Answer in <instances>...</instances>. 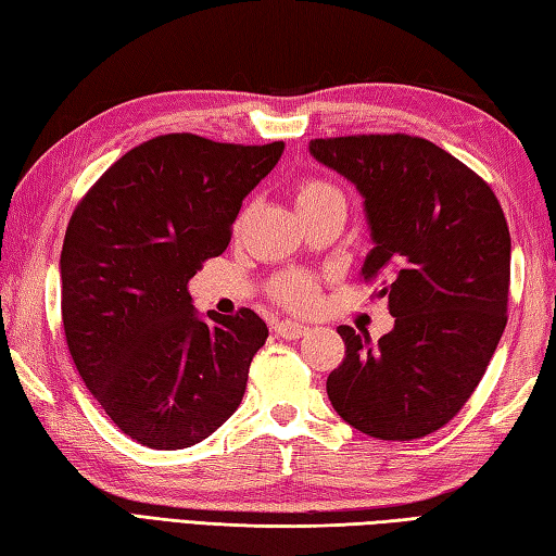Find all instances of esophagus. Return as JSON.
<instances>
[{"label":"esophagus","mask_w":556,"mask_h":556,"mask_svg":"<svg viewBox=\"0 0 556 556\" xmlns=\"http://www.w3.org/2000/svg\"><path fill=\"white\" fill-rule=\"evenodd\" d=\"M308 332V327L301 325V323H293V320H281L275 325V334L277 337H285V339H299Z\"/></svg>","instance_id":"34e87169"}]
</instances>
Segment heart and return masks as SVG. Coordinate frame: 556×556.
Wrapping results in <instances>:
<instances>
[{"mask_svg": "<svg viewBox=\"0 0 556 556\" xmlns=\"http://www.w3.org/2000/svg\"><path fill=\"white\" fill-rule=\"evenodd\" d=\"M332 198H341L339 188L325 179H315V176H305L293 186V203L301 212L323 205ZM269 296L287 308L305 311L317 299V279L305 271H285L269 281Z\"/></svg>", "mask_w": 556, "mask_h": 556, "instance_id": "heart-1", "label": "heart"}]
</instances>
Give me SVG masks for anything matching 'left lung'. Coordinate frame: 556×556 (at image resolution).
Segmentation results:
<instances>
[{
  "label": "left lung",
  "mask_w": 556,
  "mask_h": 556,
  "mask_svg": "<svg viewBox=\"0 0 556 556\" xmlns=\"http://www.w3.org/2000/svg\"><path fill=\"white\" fill-rule=\"evenodd\" d=\"M311 152L365 198L375 245L361 279L394 315L377 344L363 329H337L346 356L327 377L329 401L377 440H420L464 408L506 327L504 210L485 179L418 136L315 138Z\"/></svg>",
  "instance_id": "left-lung-1"
}]
</instances>
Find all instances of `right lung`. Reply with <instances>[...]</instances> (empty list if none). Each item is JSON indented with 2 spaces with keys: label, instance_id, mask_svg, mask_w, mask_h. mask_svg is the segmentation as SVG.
Returning <instances> with one entry per match:
<instances>
[{
  "label": "right lung",
  "instance_id": "1",
  "mask_svg": "<svg viewBox=\"0 0 556 556\" xmlns=\"http://www.w3.org/2000/svg\"><path fill=\"white\" fill-rule=\"evenodd\" d=\"M281 152V140L150 138L68 219L59 260L68 353L116 428L143 446H193L241 404L267 325L251 308L198 320L188 279L227 251L243 198Z\"/></svg>",
  "mask_w": 556,
  "mask_h": 556
}]
</instances>
